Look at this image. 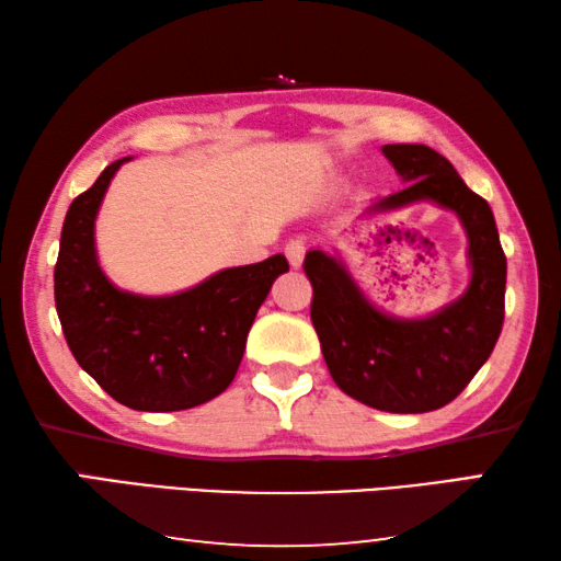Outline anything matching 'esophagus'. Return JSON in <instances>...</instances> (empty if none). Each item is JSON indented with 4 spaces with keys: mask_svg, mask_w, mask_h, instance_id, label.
I'll list each match as a JSON object with an SVG mask.
<instances>
[{
    "mask_svg": "<svg viewBox=\"0 0 561 561\" xmlns=\"http://www.w3.org/2000/svg\"><path fill=\"white\" fill-rule=\"evenodd\" d=\"M304 252H307V250H304V242H299V240H291V242L284 244V254H287L291 267H301Z\"/></svg>",
    "mask_w": 561,
    "mask_h": 561,
    "instance_id": "esophagus-1",
    "label": "esophagus"
}]
</instances>
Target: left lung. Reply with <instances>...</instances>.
I'll list each match as a JSON object with an SVG mask.
<instances>
[{"mask_svg":"<svg viewBox=\"0 0 561 561\" xmlns=\"http://www.w3.org/2000/svg\"><path fill=\"white\" fill-rule=\"evenodd\" d=\"M405 187L371 210L435 201L458 213L470 240L472 279L462 297L428 319H391L371 307L344 264L321 250L304 257L311 324L341 391L388 413H428L462 393L495 348L505 321L507 257L488 201L474 195L450 160L428 146H383Z\"/></svg>","mask_w":561,"mask_h":561,"instance_id":"obj_1","label":"left lung"}]
</instances>
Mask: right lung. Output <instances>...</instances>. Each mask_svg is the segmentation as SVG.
<instances>
[{"mask_svg": "<svg viewBox=\"0 0 561 561\" xmlns=\"http://www.w3.org/2000/svg\"><path fill=\"white\" fill-rule=\"evenodd\" d=\"M123 160L130 158L111 163L66 213L56 311L73 358L111 398L133 411H185L232 383L257 309L289 262L274 254L222 270L173 297L118 291L99 267L93 220Z\"/></svg>", "mask_w": 561, "mask_h": 561, "instance_id": "obj_1", "label": "right lung"}]
</instances>
